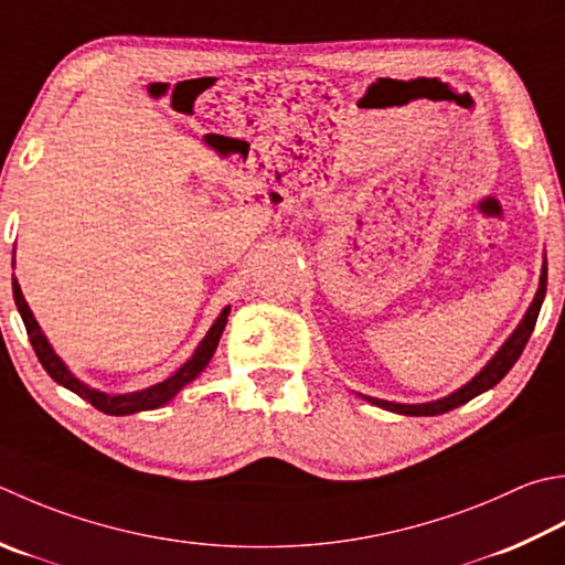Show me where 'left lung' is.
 Returning a JSON list of instances; mask_svg holds the SVG:
<instances>
[{"label":"left lung","mask_w":565,"mask_h":565,"mask_svg":"<svg viewBox=\"0 0 565 565\" xmlns=\"http://www.w3.org/2000/svg\"><path fill=\"white\" fill-rule=\"evenodd\" d=\"M546 259H544V267H541V276H539V289L532 306L526 308L524 318L519 320V326L514 328V333L502 342V348L494 352L492 360L484 364V367L475 374V377L462 384L460 390H456L452 394L444 396V399H436V402H426V404H396V402H386V399H374V396H364L360 394L364 402H370L380 408H386V412L392 414H402V416H438V414H446L450 408H456L460 404H468L475 396H480L482 392L492 390L494 384H500V380L504 377L507 372L514 367V362L522 355L529 338L534 333V326H536V318L541 311V303H544V296H546Z\"/></svg>","instance_id":"obj_1"}]
</instances>
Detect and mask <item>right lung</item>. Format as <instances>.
<instances>
[{
    "mask_svg": "<svg viewBox=\"0 0 565 565\" xmlns=\"http://www.w3.org/2000/svg\"><path fill=\"white\" fill-rule=\"evenodd\" d=\"M11 291H14L17 311H19L21 320H24V326H26L31 348H33V352H36V358L43 364V370L49 372V377L53 382H58L61 386H65V390H71L73 394L83 396V399L90 402L97 408V412L109 414V416H129V414H139V412H153V408L169 404L173 396L179 394L185 384H191L198 377V374H201L207 367V362L213 360L220 335H223V330L227 326V316H230V306H225L223 311H220V316L215 318V323L210 326L205 338L198 342L193 355L188 358L181 364V367L171 374V377H166L163 382L147 386V390H139V392L107 394V392L93 390V386H87L85 382L77 380L75 374L68 370V364H65L58 355H55V350L51 348L49 338L43 335L41 326L36 323V318H33L31 308L26 303L24 294H21V286H19L17 279H11Z\"/></svg>",
    "mask_w": 565,
    "mask_h": 565,
    "instance_id": "obj_1",
    "label": "right lung"
}]
</instances>
